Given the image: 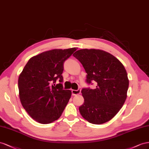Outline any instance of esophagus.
<instances>
[{"instance_id":"obj_1","label":"esophagus","mask_w":149,"mask_h":149,"mask_svg":"<svg viewBox=\"0 0 149 149\" xmlns=\"http://www.w3.org/2000/svg\"><path fill=\"white\" fill-rule=\"evenodd\" d=\"M80 89H78V90H72V93L73 95H79L80 93Z\"/></svg>"}]
</instances>
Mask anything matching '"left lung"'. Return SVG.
I'll return each instance as SVG.
<instances>
[{
    "mask_svg": "<svg viewBox=\"0 0 149 149\" xmlns=\"http://www.w3.org/2000/svg\"><path fill=\"white\" fill-rule=\"evenodd\" d=\"M73 56L86 70L87 82H97L95 89L82 90L84 103L79 107V112L91 124H104L125 103L129 84L127 71L118 58L102 50L80 49Z\"/></svg>",
    "mask_w": 149,
    "mask_h": 149,
    "instance_id": "left-lung-1",
    "label": "left lung"
}]
</instances>
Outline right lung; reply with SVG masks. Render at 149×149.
<instances>
[{
	"label": "right lung",
	"instance_id": "obj_1",
	"mask_svg": "<svg viewBox=\"0 0 149 149\" xmlns=\"http://www.w3.org/2000/svg\"><path fill=\"white\" fill-rule=\"evenodd\" d=\"M76 47L53 49L29 59L20 74L18 87L20 102L33 120L42 124L52 123L61 116L72 95L63 89V63Z\"/></svg>",
	"mask_w": 149,
	"mask_h": 149
}]
</instances>
